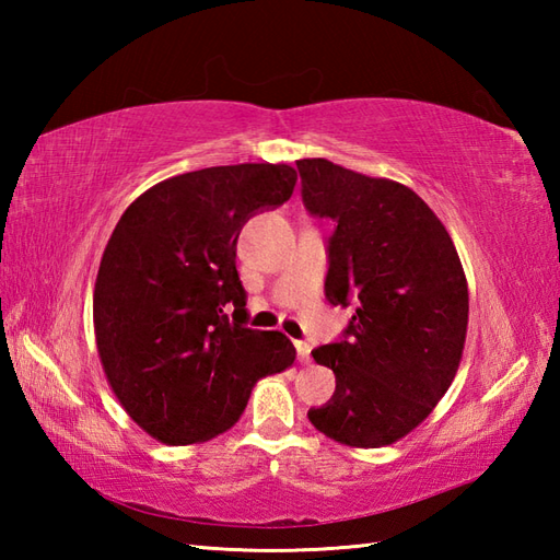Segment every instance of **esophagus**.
<instances>
[{
	"label": "esophagus",
	"instance_id": "esophagus-1",
	"mask_svg": "<svg viewBox=\"0 0 560 560\" xmlns=\"http://www.w3.org/2000/svg\"><path fill=\"white\" fill-rule=\"evenodd\" d=\"M295 353H299L301 363H311V343L307 341H295Z\"/></svg>",
	"mask_w": 560,
	"mask_h": 560
}]
</instances>
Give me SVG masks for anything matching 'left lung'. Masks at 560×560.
<instances>
[{
    "mask_svg": "<svg viewBox=\"0 0 560 560\" xmlns=\"http://www.w3.org/2000/svg\"><path fill=\"white\" fill-rule=\"evenodd\" d=\"M295 165L305 209L335 221L327 301L355 305L343 337L313 351L335 371L337 389L307 419L343 445H392L455 380L469 323L462 261L445 225L407 185L327 159Z\"/></svg>",
    "mask_w": 560,
    "mask_h": 560,
    "instance_id": "1",
    "label": "left lung"
}]
</instances>
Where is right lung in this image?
<instances>
[{
  "instance_id": "add662e5",
  "label": "right lung",
  "mask_w": 560,
  "mask_h": 560,
  "mask_svg": "<svg viewBox=\"0 0 560 560\" xmlns=\"http://www.w3.org/2000/svg\"><path fill=\"white\" fill-rule=\"evenodd\" d=\"M295 180L283 163L217 165L153 185L117 221L93 291V327L115 397L161 443L229 431L257 380L295 361L287 335L245 327L235 269L243 225L289 201Z\"/></svg>"
}]
</instances>
